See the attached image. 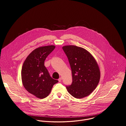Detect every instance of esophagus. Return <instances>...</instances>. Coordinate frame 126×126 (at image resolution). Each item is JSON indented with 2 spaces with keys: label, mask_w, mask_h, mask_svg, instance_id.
Here are the masks:
<instances>
[{
  "label": "esophagus",
  "mask_w": 126,
  "mask_h": 126,
  "mask_svg": "<svg viewBox=\"0 0 126 126\" xmlns=\"http://www.w3.org/2000/svg\"><path fill=\"white\" fill-rule=\"evenodd\" d=\"M62 78H60L58 79L59 82H61V81H62Z\"/></svg>",
  "instance_id": "1"
}]
</instances>
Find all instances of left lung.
<instances>
[{"mask_svg": "<svg viewBox=\"0 0 126 126\" xmlns=\"http://www.w3.org/2000/svg\"><path fill=\"white\" fill-rule=\"evenodd\" d=\"M63 49L68 58L72 74V83L66 88L76 98L89 95L97 87L100 72L94 58L84 48L77 46H65Z\"/></svg>", "mask_w": 126, "mask_h": 126, "instance_id": "left-lung-1", "label": "left lung"}]
</instances>
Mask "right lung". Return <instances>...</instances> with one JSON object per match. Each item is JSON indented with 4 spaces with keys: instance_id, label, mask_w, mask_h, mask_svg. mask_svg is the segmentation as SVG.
<instances>
[{
    "instance_id": "right-lung-1",
    "label": "right lung",
    "mask_w": 126,
    "mask_h": 126,
    "mask_svg": "<svg viewBox=\"0 0 126 126\" xmlns=\"http://www.w3.org/2000/svg\"><path fill=\"white\" fill-rule=\"evenodd\" d=\"M55 47L51 45L35 49L23 64L21 72L23 85L27 91L38 98L47 97L53 86L58 82L50 76L44 65L46 58Z\"/></svg>"
}]
</instances>
